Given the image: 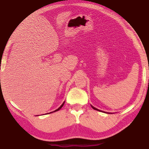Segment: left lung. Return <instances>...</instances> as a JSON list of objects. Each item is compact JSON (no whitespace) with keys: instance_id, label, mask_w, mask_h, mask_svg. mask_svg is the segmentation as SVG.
<instances>
[{"instance_id":"left-lung-1","label":"left lung","mask_w":149,"mask_h":149,"mask_svg":"<svg viewBox=\"0 0 149 149\" xmlns=\"http://www.w3.org/2000/svg\"><path fill=\"white\" fill-rule=\"evenodd\" d=\"M91 107H92V106H91ZM92 108H93V109H94V110H98V111H100V110H98V109H97V108H95V107H92ZM100 112H101V111H100Z\"/></svg>"}]
</instances>
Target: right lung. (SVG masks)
Returning <instances> with one entry per match:
<instances>
[{
  "mask_svg": "<svg viewBox=\"0 0 149 149\" xmlns=\"http://www.w3.org/2000/svg\"><path fill=\"white\" fill-rule=\"evenodd\" d=\"M64 103H63V104L61 105V106H60V107L58 108V109H56V110H54V112H56V111H58V110H59L60 109H61V108L63 107V105H64ZM50 113H51V112H50Z\"/></svg>",
  "mask_w": 149,
  "mask_h": 149,
  "instance_id": "obj_1",
  "label": "right lung"
}]
</instances>
